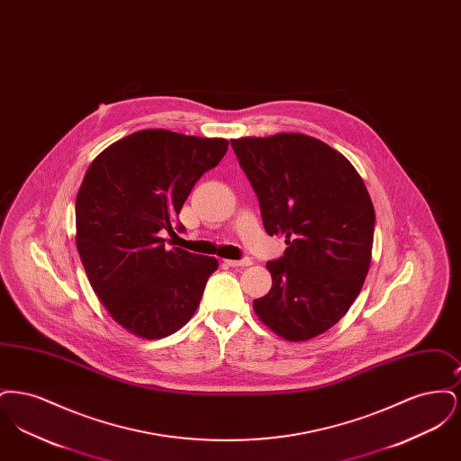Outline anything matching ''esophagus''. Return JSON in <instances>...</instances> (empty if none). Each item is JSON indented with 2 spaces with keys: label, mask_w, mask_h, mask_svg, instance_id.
Returning a JSON list of instances; mask_svg holds the SVG:
<instances>
[{
  "label": "esophagus",
  "mask_w": 461,
  "mask_h": 461,
  "mask_svg": "<svg viewBox=\"0 0 461 461\" xmlns=\"http://www.w3.org/2000/svg\"><path fill=\"white\" fill-rule=\"evenodd\" d=\"M224 263L228 264V266H231V267H239V266H250V264H252V259H250V258H243V259H228V261H224Z\"/></svg>",
  "instance_id": "34e87169"
}]
</instances>
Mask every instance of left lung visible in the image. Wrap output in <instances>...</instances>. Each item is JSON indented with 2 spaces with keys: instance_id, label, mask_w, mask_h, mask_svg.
<instances>
[{
  "instance_id": "obj_1",
  "label": "left lung",
  "mask_w": 461,
  "mask_h": 461,
  "mask_svg": "<svg viewBox=\"0 0 461 461\" xmlns=\"http://www.w3.org/2000/svg\"><path fill=\"white\" fill-rule=\"evenodd\" d=\"M261 207L267 235L285 237L266 263L271 290L254 301L264 325L286 340L312 339L351 307L372 261L375 209L351 162L299 132L231 140Z\"/></svg>"
}]
</instances>
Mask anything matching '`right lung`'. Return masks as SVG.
Listing matches in <instances>:
<instances>
[{"label": "right lung", "mask_w": 461, "mask_h": 461, "mask_svg": "<svg viewBox=\"0 0 461 461\" xmlns=\"http://www.w3.org/2000/svg\"><path fill=\"white\" fill-rule=\"evenodd\" d=\"M226 150L224 138L145 130L112 143L86 171L76 198V245L110 316L141 339L181 329L218 269L216 258L167 250L160 231L175 233L192 188Z\"/></svg>", "instance_id": "obj_1"}]
</instances>
